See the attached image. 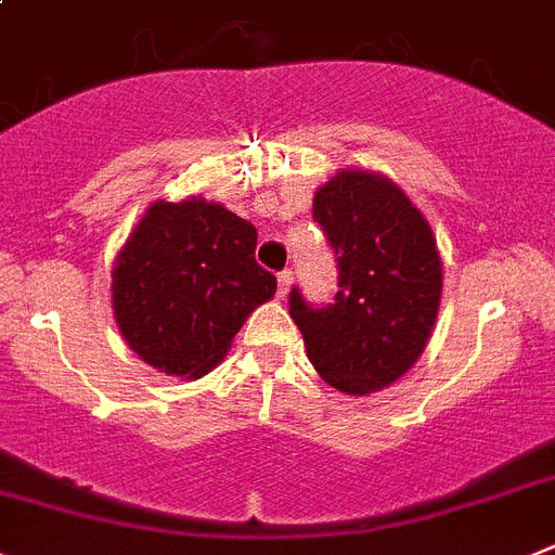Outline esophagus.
Segmentation results:
<instances>
[{
  "label": "esophagus",
  "mask_w": 555,
  "mask_h": 555,
  "mask_svg": "<svg viewBox=\"0 0 555 555\" xmlns=\"http://www.w3.org/2000/svg\"><path fill=\"white\" fill-rule=\"evenodd\" d=\"M292 281H294V274L288 272V269H286V272H281V274H278V297H281V299H286L288 288H292Z\"/></svg>",
  "instance_id": "34e87169"
}]
</instances>
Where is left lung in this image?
I'll use <instances>...</instances> for the list:
<instances>
[{
    "label": "left lung",
    "mask_w": 555,
    "mask_h": 555,
    "mask_svg": "<svg viewBox=\"0 0 555 555\" xmlns=\"http://www.w3.org/2000/svg\"><path fill=\"white\" fill-rule=\"evenodd\" d=\"M313 220L335 253L338 292L311 305L294 286L288 313L333 388H385L421 358L435 327L443 269L431 228L393 181L363 170L327 181Z\"/></svg>",
    "instance_id": "obj_1"
}]
</instances>
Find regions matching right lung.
<instances>
[{
    "label": "right lung",
    "mask_w": 555,
    "mask_h": 555,
    "mask_svg": "<svg viewBox=\"0 0 555 555\" xmlns=\"http://www.w3.org/2000/svg\"><path fill=\"white\" fill-rule=\"evenodd\" d=\"M258 231L220 203H154L112 272L115 319L154 369L197 379L225 358L278 288L256 261Z\"/></svg>",
    "instance_id": "right-lung-1"
}]
</instances>
